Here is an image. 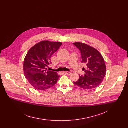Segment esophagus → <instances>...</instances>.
<instances>
[{
  "label": "esophagus",
  "mask_w": 128,
  "mask_h": 128,
  "mask_svg": "<svg viewBox=\"0 0 128 128\" xmlns=\"http://www.w3.org/2000/svg\"><path fill=\"white\" fill-rule=\"evenodd\" d=\"M63 73H64V74H66L68 75V76H70V75L71 74V72H68V71H64Z\"/></svg>",
  "instance_id": "34e87169"
}]
</instances>
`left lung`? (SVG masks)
Returning a JSON list of instances; mask_svg holds the SVG:
<instances>
[{"label":"left lung","mask_w":128,"mask_h":128,"mask_svg":"<svg viewBox=\"0 0 128 128\" xmlns=\"http://www.w3.org/2000/svg\"><path fill=\"white\" fill-rule=\"evenodd\" d=\"M80 50L82 61L86 68H83L84 76H79L77 86L85 90H92L98 86L106 75V65L101 54L96 48L82 42L74 43Z\"/></svg>","instance_id":"left-lung-1"}]
</instances>
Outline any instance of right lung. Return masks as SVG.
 I'll return each mask as SVG.
<instances>
[{
    "instance_id": "right-lung-1",
    "label": "right lung",
    "mask_w": 128,
    "mask_h": 128,
    "mask_svg": "<svg viewBox=\"0 0 128 128\" xmlns=\"http://www.w3.org/2000/svg\"><path fill=\"white\" fill-rule=\"evenodd\" d=\"M62 44L61 42L42 41L27 52L24 61V71L27 80L35 89L46 90L57 83L60 76L56 72L48 70L46 67L52 64V56Z\"/></svg>"
}]
</instances>
